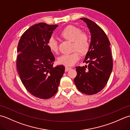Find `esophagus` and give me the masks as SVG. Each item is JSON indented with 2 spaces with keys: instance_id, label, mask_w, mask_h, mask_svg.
<instances>
[{
  "instance_id": "1",
  "label": "esophagus",
  "mask_w": 130,
  "mask_h": 130,
  "mask_svg": "<svg viewBox=\"0 0 130 130\" xmlns=\"http://www.w3.org/2000/svg\"><path fill=\"white\" fill-rule=\"evenodd\" d=\"M71 68H69V67H65V71H68L69 70H70L71 69Z\"/></svg>"
}]
</instances>
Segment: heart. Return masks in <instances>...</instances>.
Instances as JSON below:
<instances>
[{
    "label": "heart",
    "instance_id": "heart-1",
    "mask_svg": "<svg viewBox=\"0 0 130 130\" xmlns=\"http://www.w3.org/2000/svg\"><path fill=\"white\" fill-rule=\"evenodd\" d=\"M63 39L73 42L72 49L74 51L69 55H63L58 58V63L66 67H71L79 60L80 55H86L89 51L90 41L89 35L87 33L82 32V30L77 27L69 25L65 27L59 34ZM47 45L50 50L54 53L59 52L57 41L53 37L49 38Z\"/></svg>",
    "mask_w": 130,
    "mask_h": 130
}]
</instances>
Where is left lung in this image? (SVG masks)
<instances>
[{
  "label": "left lung",
  "mask_w": 130,
  "mask_h": 130,
  "mask_svg": "<svg viewBox=\"0 0 130 130\" xmlns=\"http://www.w3.org/2000/svg\"><path fill=\"white\" fill-rule=\"evenodd\" d=\"M86 24L91 34L89 51L84 62L89 65L77 67L74 83L78 89L87 95L100 92L106 86L113 69L110 42L104 31L89 19L80 18Z\"/></svg>",
  "instance_id": "8db88e82"
}]
</instances>
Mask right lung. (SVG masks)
<instances>
[{
    "label": "right lung",
    "instance_id": "obj_1",
    "mask_svg": "<svg viewBox=\"0 0 130 130\" xmlns=\"http://www.w3.org/2000/svg\"><path fill=\"white\" fill-rule=\"evenodd\" d=\"M57 26L36 24L23 33L18 42L16 63L19 77L27 90L40 99L56 93L65 71L63 65L53 66L55 59L47 45Z\"/></svg>",
    "mask_w": 130,
    "mask_h": 130
}]
</instances>
